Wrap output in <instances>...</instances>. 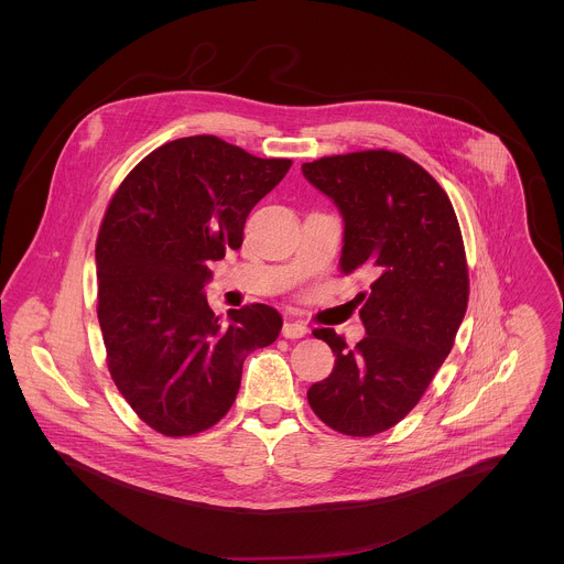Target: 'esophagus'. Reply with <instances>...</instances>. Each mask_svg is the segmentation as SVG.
<instances>
[{
    "label": "esophagus",
    "instance_id": "34e87169",
    "mask_svg": "<svg viewBox=\"0 0 564 564\" xmlns=\"http://www.w3.org/2000/svg\"><path fill=\"white\" fill-rule=\"evenodd\" d=\"M308 334V327L302 322H286L282 325V336L284 338H302Z\"/></svg>",
    "mask_w": 564,
    "mask_h": 564
}]
</instances>
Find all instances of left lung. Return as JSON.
<instances>
[{
    "label": "left lung",
    "instance_id": "1",
    "mask_svg": "<svg viewBox=\"0 0 564 564\" xmlns=\"http://www.w3.org/2000/svg\"><path fill=\"white\" fill-rule=\"evenodd\" d=\"M302 171L343 215L340 271L371 280L356 295L367 329L356 347L315 329L336 360L308 403L332 430L373 436L419 403L454 347L469 302L460 226L441 184L398 152L325 156Z\"/></svg>",
    "mask_w": 564,
    "mask_h": 564
}]
</instances>
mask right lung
I'll return each instance as SVG.
<instances>
[{
	"instance_id": "1",
	"label": "right lung",
	"mask_w": 564,
	"mask_h": 564,
	"mask_svg": "<svg viewBox=\"0 0 564 564\" xmlns=\"http://www.w3.org/2000/svg\"><path fill=\"white\" fill-rule=\"evenodd\" d=\"M293 161L258 159L213 134L164 143L115 191L99 226L97 319L112 382L141 421L191 436L237 400L242 362L282 317L264 304L208 306V262L239 249L251 208Z\"/></svg>"
}]
</instances>
